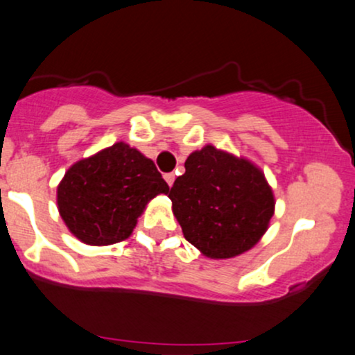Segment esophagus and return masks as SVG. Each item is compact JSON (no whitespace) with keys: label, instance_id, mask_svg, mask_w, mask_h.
Returning a JSON list of instances; mask_svg holds the SVG:
<instances>
[{"label":"esophagus","instance_id":"1","mask_svg":"<svg viewBox=\"0 0 355 355\" xmlns=\"http://www.w3.org/2000/svg\"><path fill=\"white\" fill-rule=\"evenodd\" d=\"M164 178H165V182H167L168 187L173 185V182H175V175L173 173H165Z\"/></svg>","mask_w":355,"mask_h":355}]
</instances>
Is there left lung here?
Returning <instances> with one entry per match:
<instances>
[{"label":"left lung","instance_id":"8db88e82","mask_svg":"<svg viewBox=\"0 0 355 355\" xmlns=\"http://www.w3.org/2000/svg\"><path fill=\"white\" fill-rule=\"evenodd\" d=\"M168 198L185 239L209 259L248 252L275 213V196L260 167L213 144L188 155Z\"/></svg>","mask_w":355,"mask_h":355}]
</instances>
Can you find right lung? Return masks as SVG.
<instances>
[{
  "label": "right lung",
  "mask_w": 355,
  "mask_h": 355,
  "mask_svg": "<svg viewBox=\"0 0 355 355\" xmlns=\"http://www.w3.org/2000/svg\"><path fill=\"white\" fill-rule=\"evenodd\" d=\"M168 185L155 164L125 142L85 157L57 187V208L69 231L88 245L128 239L157 195Z\"/></svg>",
  "instance_id": "obj_1"
}]
</instances>
